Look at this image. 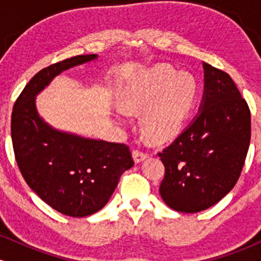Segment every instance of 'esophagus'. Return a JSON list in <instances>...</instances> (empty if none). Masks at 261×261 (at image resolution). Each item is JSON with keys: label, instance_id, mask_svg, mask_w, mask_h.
I'll return each instance as SVG.
<instances>
[{"label": "esophagus", "instance_id": "esophagus-1", "mask_svg": "<svg viewBox=\"0 0 261 261\" xmlns=\"http://www.w3.org/2000/svg\"><path fill=\"white\" fill-rule=\"evenodd\" d=\"M133 157H134V161L136 162V163H139V162L143 161L146 157H147V153L143 151H140V149H134Z\"/></svg>", "mask_w": 261, "mask_h": 261}]
</instances>
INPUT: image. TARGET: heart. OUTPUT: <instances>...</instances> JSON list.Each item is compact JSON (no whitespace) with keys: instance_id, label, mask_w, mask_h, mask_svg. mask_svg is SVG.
<instances>
[{"instance_id":"heart-1","label":"heart","mask_w":261,"mask_h":261,"mask_svg":"<svg viewBox=\"0 0 261 261\" xmlns=\"http://www.w3.org/2000/svg\"><path fill=\"white\" fill-rule=\"evenodd\" d=\"M199 95V83L189 72H178L168 66H155L130 83L122 103L131 112H142L146 136L161 142L180 130ZM124 119V114L119 113Z\"/></svg>"}]
</instances>
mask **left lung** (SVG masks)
I'll return each mask as SVG.
<instances>
[{
    "label": "left lung",
    "mask_w": 261,
    "mask_h": 261,
    "mask_svg": "<svg viewBox=\"0 0 261 261\" xmlns=\"http://www.w3.org/2000/svg\"><path fill=\"white\" fill-rule=\"evenodd\" d=\"M205 88L199 113L160 152V194L170 208L195 214L232 190L250 143V110L229 74L203 62Z\"/></svg>",
    "instance_id": "left-lung-1"
}]
</instances>
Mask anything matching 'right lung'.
<instances>
[{"label":"right lung","mask_w":261,"mask_h":261,"mask_svg":"<svg viewBox=\"0 0 261 261\" xmlns=\"http://www.w3.org/2000/svg\"><path fill=\"white\" fill-rule=\"evenodd\" d=\"M97 58L95 54L73 56L39 71L12 112V143L23 178L43 201L71 217L103 208L134 160L124 143L85 139L47 125L37 112L35 95L62 71Z\"/></svg>","instance_id":"add662e5"}]
</instances>
